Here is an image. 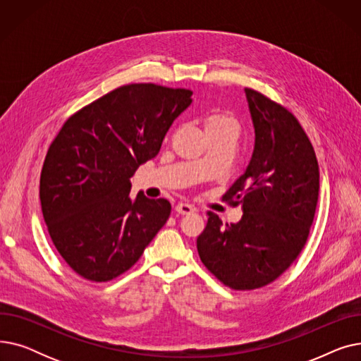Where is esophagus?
<instances>
[{
  "mask_svg": "<svg viewBox=\"0 0 361 361\" xmlns=\"http://www.w3.org/2000/svg\"><path fill=\"white\" fill-rule=\"evenodd\" d=\"M176 212L180 214V215H188V214L195 212V207L192 204H188V203H178L176 206Z\"/></svg>",
  "mask_w": 361,
  "mask_h": 361,
  "instance_id": "obj_1",
  "label": "esophagus"
}]
</instances>
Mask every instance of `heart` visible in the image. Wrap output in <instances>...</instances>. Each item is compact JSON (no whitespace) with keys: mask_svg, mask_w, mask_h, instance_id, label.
Segmentation results:
<instances>
[{"mask_svg":"<svg viewBox=\"0 0 361 361\" xmlns=\"http://www.w3.org/2000/svg\"><path fill=\"white\" fill-rule=\"evenodd\" d=\"M204 130H219V131H228L235 136L238 124L237 120L231 116V114L225 112H215L207 116L203 121Z\"/></svg>","mask_w":361,"mask_h":361,"instance_id":"heart-1","label":"heart"}]
</instances>
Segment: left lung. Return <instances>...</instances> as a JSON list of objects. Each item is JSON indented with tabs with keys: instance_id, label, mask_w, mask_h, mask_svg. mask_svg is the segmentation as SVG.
<instances>
[{
	"instance_id": "obj_1",
	"label": "left lung",
	"mask_w": 361,
	"mask_h": 361,
	"mask_svg": "<svg viewBox=\"0 0 361 361\" xmlns=\"http://www.w3.org/2000/svg\"><path fill=\"white\" fill-rule=\"evenodd\" d=\"M255 150L245 173L222 199L241 204L237 224L207 212L197 252L207 271L233 290H256L286 272L305 247L319 197L314 149L282 105L245 87Z\"/></svg>"
}]
</instances>
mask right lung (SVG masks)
I'll return each mask as SVG.
<instances>
[{"mask_svg": "<svg viewBox=\"0 0 361 361\" xmlns=\"http://www.w3.org/2000/svg\"><path fill=\"white\" fill-rule=\"evenodd\" d=\"M193 92L154 83L111 90L64 123L41 173L51 240L82 278L106 282L128 271L171 214L166 199H131L130 178L155 158Z\"/></svg>", "mask_w": 361, "mask_h": 361, "instance_id": "obj_1", "label": "right lung"}]
</instances>
